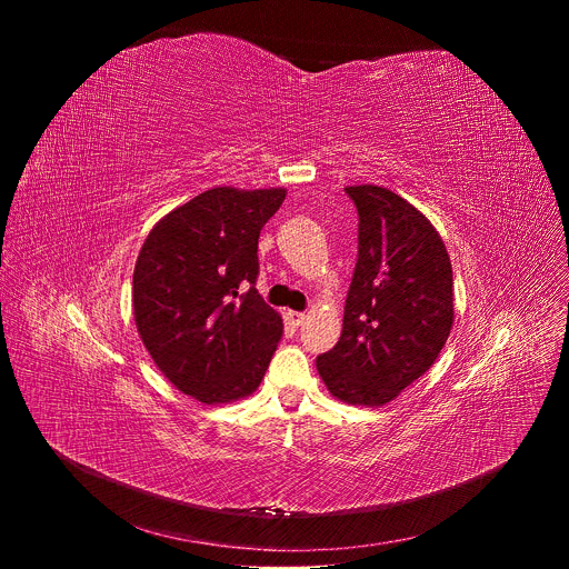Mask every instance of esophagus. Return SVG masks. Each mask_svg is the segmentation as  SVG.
Here are the masks:
<instances>
[{
    "label": "esophagus",
    "instance_id": "34e87169",
    "mask_svg": "<svg viewBox=\"0 0 569 569\" xmlns=\"http://www.w3.org/2000/svg\"><path fill=\"white\" fill-rule=\"evenodd\" d=\"M286 319L292 323V327H301V323L306 321V315H303V312H297V310H288V312H286Z\"/></svg>",
    "mask_w": 569,
    "mask_h": 569
}]
</instances>
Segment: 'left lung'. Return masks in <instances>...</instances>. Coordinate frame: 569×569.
I'll use <instances>...</instances> for the list:
<instances>
[{
    "label": "left lung",
    "instance_id": "left-lung-1",
    "mask_svg": "<svg viewBox=\"0 0 569 569\" xmlns=\"http://www.w3.org/2000/svg\"><path fill=\"white\" fill-rule=\"evenodd\" d=\"M345 191L358 209V263L342 336L317 371L338 400L378 408L439 358L455 319L452 266L415 204L376 184Z\"/></svg>",
    "mask_w": 569,
    "mask_h": 569
}]
</instances>
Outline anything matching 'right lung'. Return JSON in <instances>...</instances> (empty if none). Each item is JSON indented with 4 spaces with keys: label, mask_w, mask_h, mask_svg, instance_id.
I'll list each match as a JSON object with an SVG mask.
<instances>
[{
    "label": "right lung",
    "mask_w": 569,
    "mask_h": 569,
    "mask_svg": "<svg viewBox=\"0 0 569 569\" xmlns=\"http://www.w3.org/2000/svg\"><path fill=\"white\" fill-rule=\"evenodd\" d=\"M286 189H209L161 218L132 274L139 338L182 393L218 405L261 385L283 333L254 288L259 233Z\"/></svg>",
    "instance_id": "right-lung-1"
}]
</instances>
